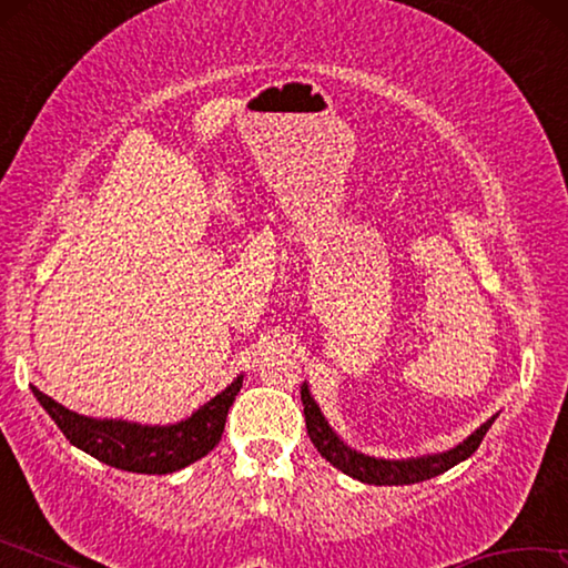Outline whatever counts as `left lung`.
<instances>
[{
  "label": "left lung",
  "mask_w": 568,
  "mask_h": 568,
  "mask_svg": "<svg viewBox=\"0 0 568 568\" xmlns=\"http://www.w3.org/2000/svg\"><path fill=\"white\" fill-rule=\"evenodd\" d=\"M301 398H303L307 436H311L313 446L318 448V454L325 460H331V464L338 470H343V474L361 480V484H373V486H410V484H420V480L440 476L444 470L454 468L456 464H460V460H466L470 454H474V450L480 446V440H484L486 430L491 428V423L496 420L494 416L486 423H480L474 434L460 440L458 446L444 450V454H428L418 458H376L351 448L338 434H335L328 418L321 413V406L311 396L307 383L301 386Z\"/></svg>",
  "instance_id": "1"
}]
</instances>
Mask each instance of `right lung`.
<instances>
[{"mask_svg": "<svg viewBox=\"0 0 568 568\" xmlns=\"http://www.w3.org/2000/svg\"><path fill=\"white\" fill-rule=\"evenodd\" d=\"M240 388H243V376H237L225 390H220L192 416L168 423V426L82 416V413L64 408L62 403H57L40 388L32 386V393L67 440L84 454L120 470L165 476L195 464L220 444L227 410Z\"/></svg>", "mask_w": 568, "mask_h": 568, "instance_id": "right-lung-1", "label": "right lung"}]
</instances>
